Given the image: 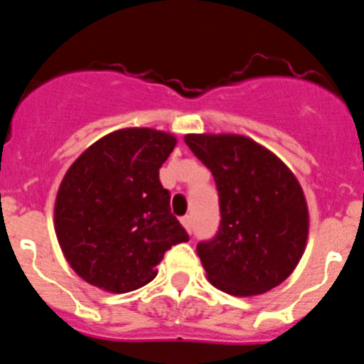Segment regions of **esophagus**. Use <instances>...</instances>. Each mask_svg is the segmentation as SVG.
Instances as JSON below:
<instances>
[{
	"label": "esophagus",
	"instance_id": "1",
	"mask_svg": "<svg viewBox=\"0 0 364 364\" xmlns=\"http://www.w3.org/2000/svg\"><path fill=\"white\" fill-rule=\"evenodd\" d=\"M180 222H182V226L186 228V231H188V233H191V230H193V222H191V217H189V215H186V217H182V218H180Z\"/></svg>",
	"mask_w": 364,
	"mask_h": 364
}]
</instances>
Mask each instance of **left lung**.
<instances>
[{
	"label": "left lung",
	"mask_w": 364,
	"mask_h": 364,
	"mask_svg": "<svg viewBox=\"0 0 364 364\" xmlns=\"http://www.w3.org/2000/svg\"><path fill=\"white\" fill-rule=\"evenodd\" d=\"M217 184L220 226L197 253L208 279L237 297L269 291L290 277L308 239V205L294 173L240 134H186Z\"/></svg>",
	"instance_id": "left-lung-1"
}]
</instances>
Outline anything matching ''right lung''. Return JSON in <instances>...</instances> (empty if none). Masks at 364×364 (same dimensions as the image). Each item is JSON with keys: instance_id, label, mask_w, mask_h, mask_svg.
<instances>
[{"instance_id": "obj_1", "label": "right lung", "mask_w": 364, "mask_h": 364, "mask_svg": "<svg viewBox=\"0 0 364 364\" xmlns=\"http://www.w3.org/2000/svg\"><path fill=\"white\" fill-rule=\"evenodd\" d=\"M176 138L129 127L100 138L69 167L58 189L54 228L70 268L111 294L138 290L189 235L169 208L159 169Z\"/></svg>"}]
</instances>
